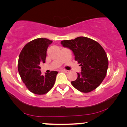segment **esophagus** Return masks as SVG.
<instances>
[{"mask_svg":"<svg viewBox=\"0 0 127 127\" xmlns=\"http://www.w3.org/2000/svg\"><path fill=\"white\" fill-rule=\"evenodd\" d=\"M61 72H65V73H68L69 72V71H68V70H66V69H61Z\"/></svg>","mask_w":127,"mask_h":127,"instance_id":"esophagus-1","label":"esophagus"}]
</instances>
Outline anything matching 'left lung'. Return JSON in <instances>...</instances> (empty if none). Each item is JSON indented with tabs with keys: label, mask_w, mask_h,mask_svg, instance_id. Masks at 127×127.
<instances>
[{
	"label": "left lung",
	"mask_w": 127,
	"mask_h": 127,
	"mask_svg": "<svg viewBox=\"0 0 127 127\" xmlns=\"http://www.w3.org/2000/svg\"><path fill=\"white\" fill-rule=\"evenodd\" d=\"M61 44L72 50L75 59L81 66V72L71 84L83 93H89L97 88L106 75L108 59L102 46L93 39L78 37L62 40Z\"/></svg>",
	"instance_id": "1"
}]
</instances>
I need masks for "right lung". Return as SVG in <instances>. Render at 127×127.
Listing matches in <instances>:
<instances>
[{
	"mask_svg": "<svg viewBox=\"0 0 127 127\" xmlns=\"http://www.w3.org/2000/svg\"><path fill=\"white\" fill-rule=\"evenodd\" d=\"M52 40L38 38L28 42L19 56L18 69L26 87L35 95H44L54 86L57 71L41 75L40 65L45 63L46 51Z\"/></svg>",
	"mask_w": 127,
	"mask_h": 127,
	"instance_id": "1",
	"label": "right lung"
}]
</instances>
